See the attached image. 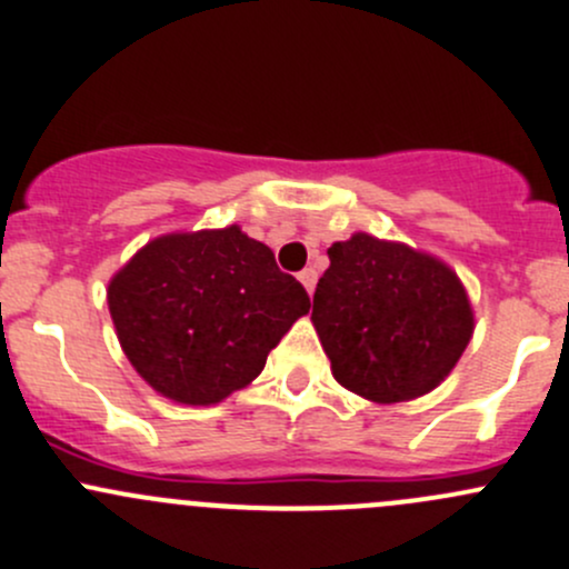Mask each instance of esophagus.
<instances>
[{
  "mask_svg": "<svg viewBox=\"0 0 569 569\" xmlns=\"http://www.w3.org/2000/svg\"><path fill=\"white\" fill-rule=\"evenodd\" d=\"M316 280H319V272H316L313 267L302 269V272H300V283L305 286V289H308V295H313V289H316Z\"/></svg>",
  "mask_w": 569,
  "mask_h": 569,
  "instance_id": "1",
  "label": "esophagus"
}]
</instances>
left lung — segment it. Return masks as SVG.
Returning <instances> with one entry per match:
<instances>
[{
	"instance_id": "obj_1",
	"label": "left lung",
	"mask_w": 569,
	"mask_h": 569,
	"mask_svg": "<svg viewBox=\"0 0 569 569\" xmlns=\"http://www.w3.org/2000/svg\"><path fill=\"white\" fill-rule=\"evenodd\" d=\"M313 295V327L346 390L376 400L420 398L469 346L475 316L458 274L398 242H335Z\"/></svg>"
}]
</instances>
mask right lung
<instances>
[{
	"mask_svg": "<svg viewBox=\"0 0 569 569\" xmlns=\"http://www.w3.org/2000/svg\"><path fill=\"white\" fill-rule=\"evenodd\" d=\"M310 300L239 226L149 242L109 286V310L141 379L209 406L250 385Z\"/></svg>",
	"mask_w": 569,
	"mask_h": 569,
	"instance_id": "1",
	"label": "right lung"
}]
</instances>
